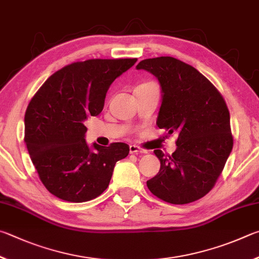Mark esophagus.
<instances>
[{"mask_svg": "<svg viewBox=\"0 0 259 259\" xmlns=\"http://www.w3.org/2000/svg\"><path fill=\"white\" fill-rule=\"evenodd\" d=\"M130 152L131 153H147L148 151L144 150V149L139 148L138 146H131L130 147Z\"/></svg>", "mask_w": 259, "mask_h": 259, "instance_id": "1", "label": "esophagus"}]
</instances>
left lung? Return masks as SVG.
I'll return each instance as SVG.
<instances>
[{
	"instance_id": "8db88e82",
	"label": "left lung",
	"mask_w": 259,
	"mask_h": 259,
	"mask_svg": "<svg viewBox=\"0 0 259 259\" xmlns=\"http://www.w3.org/2000/svg\"><path fill=\"white\" fill-rule=\"evenodd\" d=\"M137 69L149 71L160 84L158 127L179 135L171 156L155 150L160 169L148 189L174 205L196 201L214 187L232 151L228 106L205 76L178 59H146Z\"/></svg>"
}]
</instances>
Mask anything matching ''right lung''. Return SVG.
Returning <instances> with one entry per match:
<instances>
[{"mask_svg":"<svg viewBox=\"0 0 259 259\" xmlns=\"http://www.w3.org/2000/svg\"><path fill=\"white\" fill-rule=\"evenodd\" d=\"M138 59H91L54 72L30 100L25 142L44 187L59 199L84 202L108 188L125 143L101 147L85 141L89 116L102 111L109 88Z\"/></svg>","mask_w":259,"mask_h":259,"instance_id":"right-lung-1","label":"right lung"}]
</instances>
